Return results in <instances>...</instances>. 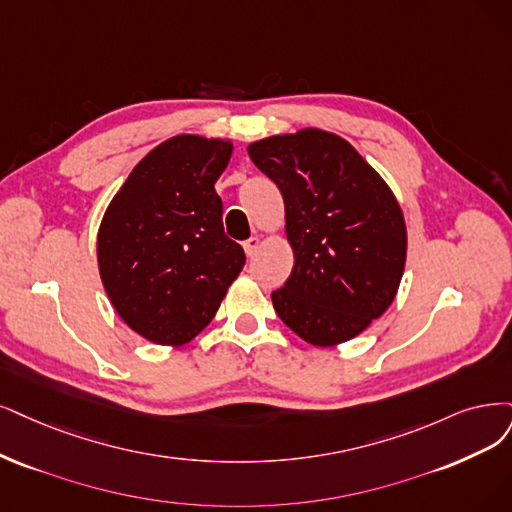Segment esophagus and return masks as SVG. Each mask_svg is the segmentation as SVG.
I'll use <instances>...</instances> for the list:
<instances>
[{"mask_svg":"<svg viewBox=\"0 0 512 512\" xmlns=\"http://www.w3.org/2000/svg\"><path fill=\"white\" fill-rule=\"evenodd\" d=\"M259 246H261V240L257 236H253V238H249V240L244 242V253L249 255V257H253L259 251Z\"/></svg>","mask_w":512,"mask_h":512,"instance_id":"obj_1","label":"esophagus"}]
</instances>
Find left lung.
I'll return each mask as SVG.
<instances>
[{"label":"left lung","mask_w":512,"mask_h":512,"mask_svg":"<svg viewBox=\"0 0 512 512\" xmlns=\"http://www.w3.org/2000/svg\"><path fill=\"white\" fill-rule=\"evenodd\" d=\"M285 200L295 266L272 304L291 331L329 348L363 333L394 301L407 227L386 181L342 137L320 128L249 145Z\"/></svg>","instance_id":"obj_1"}]
</instances>
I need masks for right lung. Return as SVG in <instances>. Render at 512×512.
<instances>
[{
  "mask_svg": "<svg viewBox=\"0 0 512 512\" xmlns=\"http://www.w3.org/2000/svg\"><path fill=\"white\" fill-rule=\"evenodd\" d=\"M232 141L177 135L132 168L103 215L99 272L113 310L149 342L183 346L213 320L244 268L215 183Z\"/></svg>",
  "mask_w": 512,
  "mask_h": 512,
  "instance_id": "obj_1",
  "label": "right lung"
}]
</instances>
